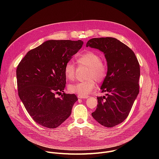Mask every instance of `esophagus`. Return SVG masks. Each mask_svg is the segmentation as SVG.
Instances as JSON below:
<instances>
[{
    "label": "esophagus",
    "mask_w": 159,
    "mask_h": 159,
    "mask_svg": "<svg viewBox=\"0 0 159 159\" xmlns=\"http://www.w3.org/2000/svg\"><path fill=\"white\" fill-rule=\"evenodd\" d=\"M89 98L88 96H78V98L79 99H87Z\"/></svg>",
    "instance_id": "esophagus-1"
}]
</instances>
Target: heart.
I'll return each mask as SVG.
<instances>
[{
	"instance_id": "b5f03b06",
	"label": "heart",
	"mask_w": 159,
	"mask_h": 159,
	"mask_svg": "<svg viewBox=\"0 0 159 159\" xmlns=\"http://www.w3.org/2000/svg\"><path fill=\"white\" fill-rule=\"evenodd\" d=\"M79 66L88 67L86 73V80L70 84L68 87L69 91L79 96H85L88 95L96 86L94 80L98 82H102L106 78L107 73V66L106 63L101 60L99 53L87 51L81 54L77 59ZM76 67L69 61L64 66V74L65 77L69 80H74L75 77Z\"/></svg>"
}]
</instances>
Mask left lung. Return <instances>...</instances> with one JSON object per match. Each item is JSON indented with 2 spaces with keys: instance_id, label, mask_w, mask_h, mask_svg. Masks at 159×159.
Returning a JSON list of instances; mask_svg holds the SVG:
<instances>
[{
  "instance_id": "left-lung-1",
  "label": "left lung",
  "mask_w": 159,
  "mask_h": 159,
  "mask_svg": "<svg viewBox=\"0 0 159 159\" xmlns=\"http://www.w3.org/2000/svg\"><path fill=\"white\" fill-rule=\"evenodd\" d=\"M86 47L103 52L107 65L101 87L106 96L97 98L98 104L92 116L102 126L113 127L128 117L139 93V61L128 46L114 38L90 39Z\"/></svg>"
}]
</instances>
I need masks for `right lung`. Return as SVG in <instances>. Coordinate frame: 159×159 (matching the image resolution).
Here are the masks:
<instances>
[{
	"instance_id": "add662e5",
	"label": "right lung",
	"mask_w": 159,
	"mask_h": 159,
	"mask_svg": "<svg viewBox=\"0 0 159 159\" xmlns=\"http://www.w3.org/2000/svg\"><path fill=\"white\" fill-rule=\"evenodd\" d=\"M82 40H48L29 51L16 70L18 94L38 124L55 128L71 115L74 94H65L64 66L82 48ZM61 92V97L56 94Z\"/></svg>"
}]
</instances>
